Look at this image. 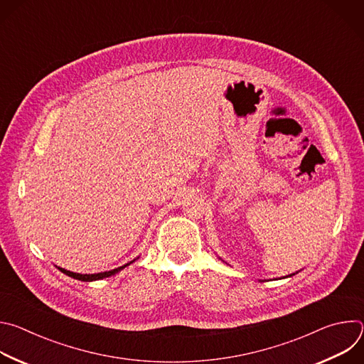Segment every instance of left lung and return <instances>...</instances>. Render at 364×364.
Listing matches in <instances>:
<instances>
[{
  "label": "left lung",
  "mask_w": 364,
  "mask_h": 364,
  "mask_svg": "<svg viewBox=\"0 0 364 364\" xmlns=\"http://www.w3.org/2000/svg\"><path fill=\"white\" fill-rule=\"evenodd\" d=\"M222 259V257H220ZM295 274H298V272H295ZM295 274H291V275H287V277H284V278H288V277H292V275H295ZM261 282H264L262 279H261Z\"/></svg>",
  "instance_id": "obj_1"
}]
</instances>
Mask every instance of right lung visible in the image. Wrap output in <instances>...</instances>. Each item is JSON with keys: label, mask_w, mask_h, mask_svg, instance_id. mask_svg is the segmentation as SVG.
Masks as SVG:
<instances>
[{"label": "right lung", "mask_w": 364, "mask_h": 364, "mask_svg": "<svg viewBox=\"0 0 364 364\" xmlns=\"http://www.w3.org/2000/svg\"><path fill=\"white\" fill-rule=\"evenodd\" d=\"M132 262H135V259H134V261H131L129 264H125V265H122V267H118V268L111 269V271H107V272H99V274H76V272H70V271H68V269H65V268H60V267H56V268H58L60 272L66 274L68 277H70V278H73V279H79V281H83V282H92V281H99V279H103V278H109V277H112V275L121 272L125 267L131 265Z\"/></svg>", "instance_id": "1"}]
</instances>
